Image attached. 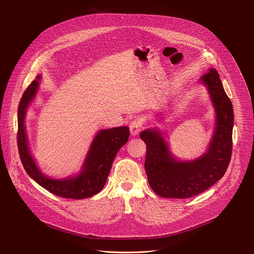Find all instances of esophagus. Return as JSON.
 Listing matches in <instances>:
<instances>
[{"label": "esophagus", "mask_w": 254, "mask_h": 254, "mask_svg": "<svg viewBox=\"0 0 254 254\" xmlns=\"http://www.w3.org/2000/svg\"><path fill=\"white\" fill-rule=\"evenodd\" d=\"M141 129V123L139 120H133L132 122H130L129 124V130H130V133L132 135H136L138 134V132L140 131Z\"/></svg>", "instance_id": "1"}]
</instances>
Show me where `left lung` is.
<instances>
[{
	"label": "left lung",
	"mask_w": 254,
	"mask_h": 254,
	"mask_svg": "<svg viewBox=\"0 0 254 254\" xmlns=\"http://www.w3.org/2000/svg\"><path fill=\"white\" fill-rule=\"evenodd\" d=\"M201 81L207 86L216 108L215 132L203 157L192 162H178L158 131L147 129L139 134L147 144L144 169L149 184L161 197L185 199L196 196L220 180L230 163L234 121L231 100L215 69H210Z\"/></svg>",
	"instance_id": "1"
}]
</instances>
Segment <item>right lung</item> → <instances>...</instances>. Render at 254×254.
I'll return each mask as SVG.
<instances>
[{"label": "right lung", "instance_id": "1", "mask_svg": "<svg viewBox=\"0 0 254 254\" xmlns=\"http://www.w3.org/2000/svg\"><path fill=\"white\" fill-rule=\"evenodd\" d=\"M39 79L40 76H37L27 87L18 107L17 143L23 167L34 181L56 196L77 200L91 197L99 193L105 185L119 150L128 139L129 129L127 127H121L100 130L91 144L82 172L77 177L65 180L45 177L29 152L24 127L26 110L37 91Z\"/></svg>", "mask_w": 254, "mask_h": 254}]
</instances>
